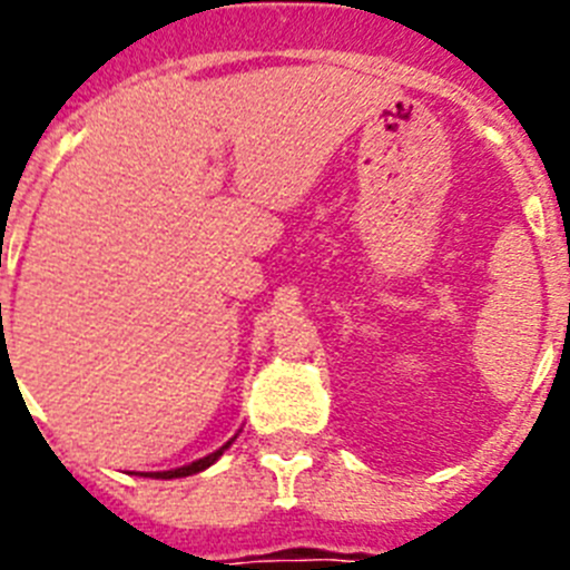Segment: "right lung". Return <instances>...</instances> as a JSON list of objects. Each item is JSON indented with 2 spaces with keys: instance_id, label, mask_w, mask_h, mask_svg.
I'll return each instance as SVG.
<instances>
[{
  "instance_id": "1",
  "label": "right lung",
  "mask_w": 570,
  "mask_h": 570,
  "mask_svg": "<svg viewBox=\"0 0 570 570\" xmlns=\"http://www.w3.org/2000/svg\"><path fill=\"white\" fill-rule=\"evenodd\" d=\"M234 440H236V434L230 436V440L225 442L223 448H216L214 454L203 456V460L188 462V465H183V468H174V471H150V473H142V476H156V480H179V476H190V473H199V471H205V468H210V465H214V462L219 460V456H223L225 451H228L230 445H234Z\"/></svg>"
}]
</instances>
